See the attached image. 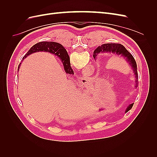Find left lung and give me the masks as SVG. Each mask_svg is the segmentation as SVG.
<instances>
[{
	"label": "left lung",
	"mask_w": 157,
	"mask_h": 157,
	"mask_svg": "<svg viewBox=\"0 0 157 157\" xmlns=\"http://www.w3.org/2000/svg\"><path fill=\"white\" fill-rule=\"evenodd\" d=\"M101 52H109V53H112L115 55L121 56L124 58L126 62L128 63L130 67H132V69L133 70L136 77V88L138 84V76H137V64L136 61L134 58L133 56L128 52L124 46H122L121 44H115V43H109V44H104L101 46H98V48L94 50V58H96V56ZM133 105L134 104L132 103L130 105H128V107L126 109V113L128 112L132 109Z\"/></svg>",
	"instance_id": "1"
}]
</instances>
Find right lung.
I'll use <instances>...</instances> for the list:
<instances>
[{
    "mask_svg": "<svg viewBox=\"0 0 157 157\" xmlns=\"http://www.w3.org/2000/svg\"><path fill=\"white\" fill-rule=\"evenodd\" d=\"M38 52H49V53L53 54L59 57V58L62 61L65 73L67 74L74 75V71L71 67L69 56L67 51L61 44L55 42H40L31 47L30 50L27 52V54L23 58V60L24 59V58H27L28 56ZM20 65L21 63L18 66V70L20 67Z\"/></svg>",
    "mask_w": 157,
    "mask_h": 157,
    "instance_id": "obj_1",
    "label": "right lung"
}]
</instances>
